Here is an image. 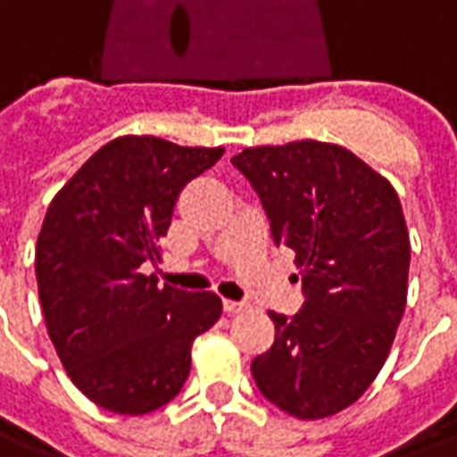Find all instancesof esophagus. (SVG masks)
I'll list each match as a JSON object with an SVG mask.
<instances>
[{"mask_svg": "<svg viewBox=\"0 0 457 457\" xmlns=\"http://www.w3.org/2000/svg\"><path fill=\"white\" fill-rule=\"evenodd\" d=\"M222 306H225V312L228 313L249 312V304H244V302H232V299H225V302H222Z\"/></svg>", "mask_w": 457, "mask_h": 457, "instance_id": "obj_1", "label": "esophagus"}]
</instances>
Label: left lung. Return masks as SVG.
<instances>
[{
	"mask_svg": "<svg viewBox=\"0 0 457 457\" xmlns=\"http://www.w3.org/2000/svg\"><path fill=\"white\" fill-rule=\"evenodd\" d=\"M278 246L295 252L304 306L270 312L275 340L253 381L283 412L323 420L364 395L391 353L407 302L410 235L391 182L343 145L244 148ZM295 278V280H299Z\"/></svg>",
	"mask_w": 457,
	"mask_h": 457,
	"instance_id": "obj_1",
	"label": "left lung"
}]
</instances>
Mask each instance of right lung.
<instances>
[{
  "instance_id": "add662e5",
  "label": "right lung",
  "mask_w": 457,
  "mask_h": 457,
  "mask_svg": "<svg viewBox=\"0 0 457 457\" xmlns=\"http://www.w3.org/2000/svg\"><path fill=\"white\" fill-rule=\"evenodd\" d=\"M225 148L120 136L59 189L35 246L47 333L79 391L117 414H148L182 391L191 345L222 313L215 292L158 287L179 191Z\"/></svg>"
}]
</instances>
